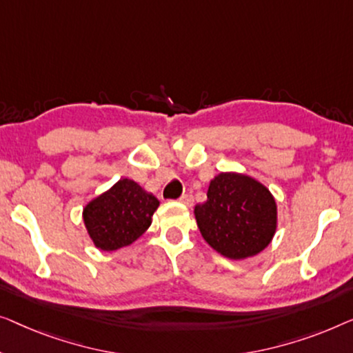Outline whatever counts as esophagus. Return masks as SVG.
I'll return each mask as SVG.
<instances>
[{
  "label": "esophagus",
  "instance_id": "esophagus-1",
  "mask_svg": "<svg viewBox=\"0 0 353 353\" xmlns=\"http://www.w3.org/2000/svg\"><path fill=\"white\" fill-rule=\"evenodd\" d=\"M179 201L183 203V205H187V206H192L193 205V196L190 195V193H183V195L179 198Z\"/></svg>",
  "mask_w": 353,
  "mask_h": 353
}]
</instances>
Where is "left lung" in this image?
Listing matches in <instances>:
<instances>
[{"label":"left lung","instance_id":"left-lung-1","mask_svg":"<svg viewBox=\"0 0 353 353\" xmlns=\"http://www.w3.org/2000/svg\"><path fill=\"white\" fill-rule=\"evenodd\" d=\"M208 200L195 206L201 236L228 259H246L270 245L276 230V203L269 188L240 172H221Z\"/></svg>","mask_w":353,"mask_h":353}]
</instances>
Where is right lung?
Instances as JSON below:
<instances>
[{"instance_id":"1","label":"right lung","mask_w":353,"mask_h":353,"mask_svg":"<svg viewBox=\"0 0 353 353\" xmlns=\"http://www.w3.org/2000/svg\"><path fill=\"white\" fill-rule=\"evenodd\" d=\"M160 201L131 179H120L115 185L88 203L83 221L94 246L117 251L137 240L152 224Z\"/></svg>"}]
</instances>
